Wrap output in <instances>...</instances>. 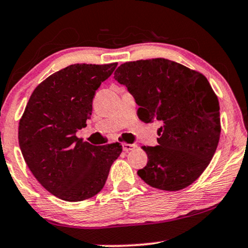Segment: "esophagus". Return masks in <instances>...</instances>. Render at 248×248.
I'll return each instance as SVG.
<instances>
[{"instance_id": "obj_1", "label": "esophagus", "mask_w": 248, "mask_h": 248, "mask_svg": "<svg viewBox=\"0 0 248 248\" xmlns=\"http://www.w3.org/2000/svg\"><path fill=\"white\" fill-rule=\"evenodd\" d=\"M122 147H124V151L129 152V151H131V150H133V149H135V147H136V145H135V144L124 143V144H122Z\"/></svg>"}]
</instances>
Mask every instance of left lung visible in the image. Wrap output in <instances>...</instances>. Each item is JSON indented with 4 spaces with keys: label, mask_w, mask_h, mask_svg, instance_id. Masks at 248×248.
<instances>
[{
    "label": "left lung",
    "mask_w": 248,
    "mask_h": 248,
    "mask_svg": "<svg viewBox=\"0 0 248 248\" xmlns=\"http://www.w3.org/2000/svg\"><path fill=\"white\" fill-rule=\"evenodd\" d=\"M115 80L140 106L144 122L159 121L156 146H142L147 164L137 171L150 186L178 191L198 180L211 162L221 134L220 104L200 72L165 58L121 64Z\"/></svg>",
    "instance_id": "obj_1"
}]
</instances>
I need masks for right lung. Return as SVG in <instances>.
<instances>
[{"mask_svg": "<svg viewBox=\"0 0 248 248\" xmlns=\"http://www.w3.org/2000/svg\"><path fill=\"white\" fill-rule=\"evenodd\" d=\"M118 62L74 64L46 78L31 95L19 120L18 140L34 177L65 202H82L105 186L120 143L92 145L77 137L87 126L93 99Z\"/></svg>", "mask_w": 248, "mask_h": 248, "instance_id": "right-lung-1", "label": "right lung"}]
</instances>
